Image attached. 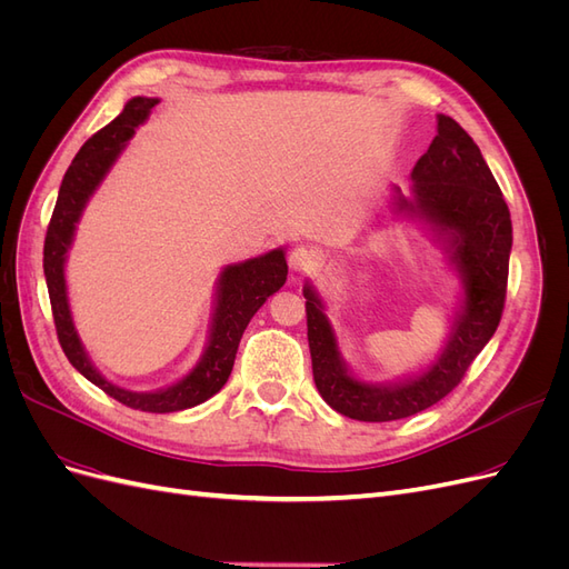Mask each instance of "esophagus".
I'll return each mask as SVG.
<instances>
[{"mask_svg":"<svg viewBox=\"0 0 569 569\" xmlns=\"http://www.w3.org/2000/svg\"><path fill=\"white\" fill-rule=\"evenodd\" d=\"M318 266V251L311 247H295L289 251V268L295 272H308Z\"/></svg>","mask_w":569,"mask_h":569,"instance_id":"esophagus-1","label":"esophagus"}]
</instances>
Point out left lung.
Instances as JSON below:
<instances>
[{
  "label": "left lung",
  "mask_w": 569,
  "mask_h": 569,
  "mask_svg": "<svg viewBox=\"0 0 569 569\" xmlns=\"http://www.w3.org/2000/svg\"><path fill=\"white\" fill-rule=\"evenodd\" d=\"M437 130L410 173L416 203L406 199L399 203L453 234V261L462 274L465 301L439 363L396 387L353 380L339 356L332 325L322 313V301L311 287H303L316 387L327 403L351 420H401L441 401L462 382L503 316L512 247L508 203L472 137L449 116H439Z\"/></svg>",
  "instance_id": "8db88e82"
}]
</instances>
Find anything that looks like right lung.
I'll return each instance as SVG.
<instances>
[{
    "instance_id": "1",
    "label": "right lung",
    "mask_w": 569,
    "mask_h": 569,
    "mask_svg": "<svg viewBox=\"0 0 569 569\" xmlns=\"http://www.w3.org/2000/svg\"><path fill=\"white\" fill-rule=\"evenodd\" d=\"M159 104V99L134 97L130 99L123 113L113 118L107 128L94 132L82 149L76 153L73 163L68 166L59 199L51 213L47 237H44V278L51 301V316H54L57 337L66 358L71 366L88 377L92 385L101 391H107L111 399L134 410L144 412H176L203 403L213 393L222 389L234 366V356L239 339H242L249 320L253 313L266 303L270 295L278 291L287 280V261L284 251L274 249L266 256L251 258L247 263H237L222 270L220 287H218V306L213 318V330L209 349H206L201 363L189 372L178 385L153 391V393H137L120 389L107 382L92 366L88 356L82 351V343L68 311L66 297V280H63V263L66 251L71 247L76 222L88 203L90 194L97 184L104 180L107 170L123 151L126 142L134 134V128L144 123L149 111Z\"/></svg>"
}]
</instances>
